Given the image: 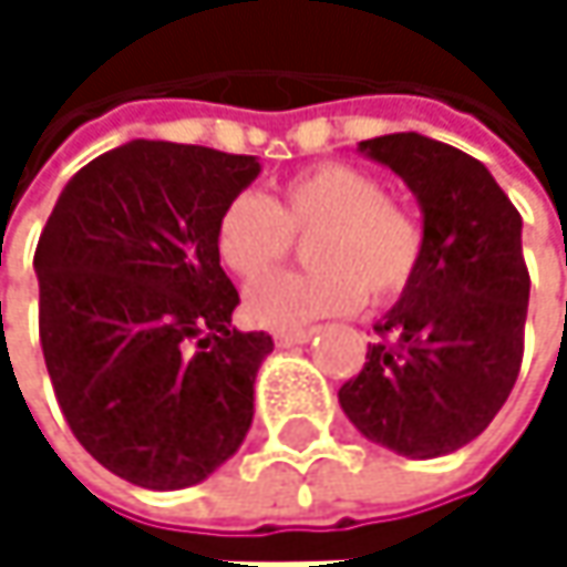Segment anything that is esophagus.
<instances>
[{"mask_svg": "<svg viewBox=\"0 0 567 567\" xmlns=\"http://www.w3.org/2000/svg\"><path fill=\"white\" fill-rule=\"evenodd\" d=\"M315 334V328H295V331H276V344L279 348H291V344H301Z\"/></svg>", "mask_w": 567, "mask_h": 567, "instance_id": "obj_1", "label": "esophagus"}]
</instances>
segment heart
Returning a JSON list of instances; mask_svg holds the SVG:
<instances>
[{
	"mask_svg": "<svg viewBox=\"0 0 567 567\" xmlns=\"http://www.w3.org/2000/svg\"><path fill=\"white\" fill-rule=\"evenodd\" d=\"M295 238L309 240L312 272L270 280ZM213 243L239 282L270 280L249 291L246 311L256 324L285 331L348 315L364 295L378 308L400 301L423 269L426 223L416 206L388 196L378 173L331 161L291 173L272 199L233 196L216 219Z\"/></svg>",
	"mask_w": 567,
	"mask_h": 567,
	"instance_id": "b5f03b06",
	"label": "heart"
}]
</instances>
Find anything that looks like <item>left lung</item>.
<instances>
[{"label":"left lung","mask_w":567,"mask_h":567,"mask_svg":"<svg viewBox=\"0 0 567 567\" xmlns=\"http://www.w3.org/2000/svg\"><path fill=\"white\" fill-rule=\"evenodd\" d=\"M361 151L416 193L426 259L374 324L378 341L338 400L368 440L433 460L476 440L518 378L528 311L522 216L493 173L450 144L384 134Z\"/></svg>","instance_id":"1"}]
</instances>
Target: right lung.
Masks as SVG:
<instances>
[{
    "mask_svg": "<svg viewBox=\"0 0 567 567\" xmlns=\"http://www.w3.org/2000/svg\"><path fill=\"white\" fill-rule=\"evenodd\" d=\"M259 161L131 141L74 173L39 236V338L74 440L144 489L203 483L249 433L272 334L236 331L223 206Z\"/></svg>",
    "mask_w": 567,
    "mask_h": 567,
    "instance_id": "right-lung-1",
    "label": "right lung"
}]
</instances>
